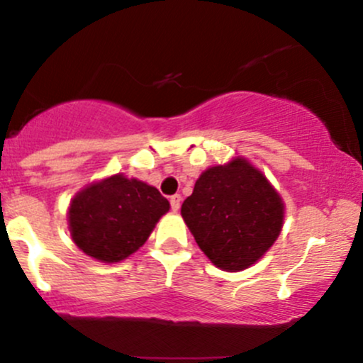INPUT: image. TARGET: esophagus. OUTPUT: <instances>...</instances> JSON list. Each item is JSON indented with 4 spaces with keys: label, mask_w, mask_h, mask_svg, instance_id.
<instances>
[{
    "label": "esophagus",
    "mask_w": 363,
    "mask_h": 363,
    "mask_svg": "<svg viewBox=\"0 0 363 363\" xmlns=\"http://www.w3.org/2000/svg\"><path fill=\"white\" fill-rule=\"evenodd\" d=\"M181 201H182L181 194H174V196H170V206H172V210H174V211H177L179 208H181Z\"/></svg>",
    "instance_id": "34e87169"
}]
</instances>
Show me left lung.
<instances>
[{
  "label": "left lung",
  "instance_id": "obj_1",
  "mask_svg": "<svg viewBox=\"0 0 363 363\" xmlns=\"http://www.w3.org/2000/svg\"><path fill=\"white\" fill-rule=\"evenodd\" d=\"M181 215L208 259L235 273L269 251L281 232L285 203L259 169L234 157L198 177Z\"/></svg>",
  "mask_w": 363,
  "mask_h": 363
}]
</instances>
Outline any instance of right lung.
Wrapping results in <instances>:
<instances>
[{
	"mask_svg": "<svg viewBox=\"0 0 363 363\" xmlns=\"http://www.w3.org/2000/svg\"><path fill=\"white\" fill-rule=\"evenodd\" d=\"M169 201L157 187L114 174L73 196L68 228L73 242L101 262H121L147 242Z\"/></svg>",
	"mask_w": 363,
	"mask_h": 363,
	"instance_id": "add662e5",
	"label": "right lung"
}]
</instances>
